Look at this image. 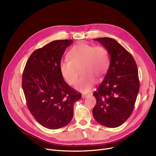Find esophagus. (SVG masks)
Returning <instances> with one entry per match:
<instances>
[{"label":"esophagus","mask_w":156,"mask_h":156,"mask_svg":"<svg viewBox=\"0 0 156 156\" xmlns=\"http://www.w3.org/2000/svg\"><path fill=\"white\" fill-rule=\"evenodd\" d=\"M88 95H85V94H83V95H82V98H86L87 96H88Z\"/></svg>","instance_id":"1"}]
</instances>
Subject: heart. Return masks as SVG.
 Segmentation results:
<instances>
[{
  "label": "heart",
  "instance_id": "1",
  "mask_svg": "<svg viewBox=\"0 0 156 156\" xmlns=\"http://www.w3.org/2000/svg\"><path fill=\"white\" fill-rule=\"evenodd\" d=\"M69 59L61 60L59 69L62 77L70 85L76 83L80 68L82 75L77 81L76 88L80 91H90L96 79H102L109 66V54L101 46L95 47L86 43L73 46L68 53Z\"/></svg>",
  "mask_w": 156,
  "mask_h": 156
}]
</instances>
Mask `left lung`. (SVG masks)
Instances as JSON below:
<instances>
[{
  "instance_id": "obj_1",
  "label": "left lung",
  "mask_w": 156,
  "mask_h": 156,
  "mask_svg": "<svg viewBox=\"0 0 156 156\" xmlns=\"http://www.w3.org/2000/svg\"><path fill=\"white\" fill-rule=\"evenodd\" d=\"M110 56L108 70L93 93L97 103L93 109L96 121L107 127L120 126L131 115L140 90L138 68L127 50L115 40L99 38Z\"/></svg>"
}]
</instances>
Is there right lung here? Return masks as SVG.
<instances>
[{
  "label": "right lung",
  "instance_id": "obj_1",
  "mask_svg": "<svg viewBox=\"0 0 156 156\" xmlns=\"http://www.w3.org/2000/svg\"><path fill=\"white\" fill-rule=\"evenodd\" d=\"M72 40H55L34 51L22 75L27 105L34 119L49 129L69 123L73 104L81 94L66 83L59 69L61 58Z\"/></svg>",
  "mask_w": 156,
  "mask_h": 156
}]
</instances>
